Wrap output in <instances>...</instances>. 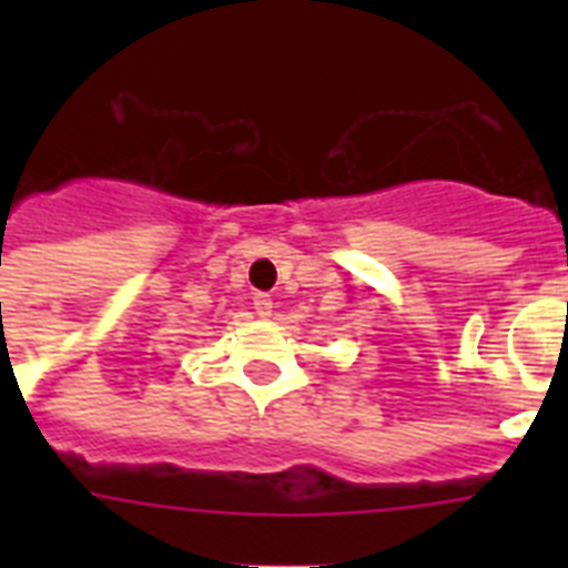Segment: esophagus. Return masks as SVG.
<instances>
[{"mask_svg": "<svg viewBox=\"0 0 568 568\" xmlns=\"http://www.w3.org/2000/svg\"><path fill=\"white\" fill-rule=\"evenodd\" d=\"M253 310L261 315V318H270V315H273V298H270L267 293H255Z\"/></svg>", "mask_w": 568, "mask_h": 568, "instance_id": "1", "label": "esophagus"}]
</instances>
